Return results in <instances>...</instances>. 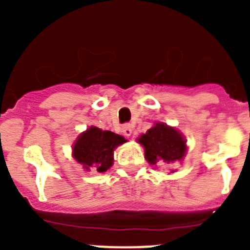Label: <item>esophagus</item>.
Instances as JSON below:
<instances>
[{
  "instance_id": "1",
  "label": "esophagus",
  "mask_w": 250,
  "mask_h": 250,
  "mask_svg": "<svg viewBox=\"0 0 250 250\" xmlns=\"http://www.w3.org/2000/svg\"><path fill=\"white\" fill-rule=\"evenodd\" d=\"M132 125L131 124H125V125H123V127H121V132H123L124 135L125 136H130L132 134Z\"/></svg>"
}]
</instances>
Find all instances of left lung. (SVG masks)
Listing matches in <instances>:
<instances>
[{"instance_id":"left-lung-1","label":"left lung","mask_w":250,"mask_h":250,"mask_svg":"<svg viewBox=\"0 0 250 250\" xmlns=\"http://www.w3.org/2000/svg\"><path fill=\"white\" fill-rule=\"evenodd\" d=\"M139 143L144 146L145 158L151 165L182 161L187 152V144L182 134L163 123L155 124L146 134H143Z\"/></svg>"}]
</instances>
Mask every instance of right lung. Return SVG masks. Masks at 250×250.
<instances>
[{
	"instance_id": "obj_1",
	"label": "right lung",
	"mask_w": 250,
	"mask_h": 250,
	"mask_svg": "<svg viewBox=\"0 0 250 250\" xmlns=\"http://www.w3.org/2000/svg\"><path fill=\"white\" fill-rule=\"evenodd\" d=\"M125 141L123 136L115 132L91 126L77 138L72 155L86 170L104 173L114 164V150Z\"/></svg>"
}]
</instances>
